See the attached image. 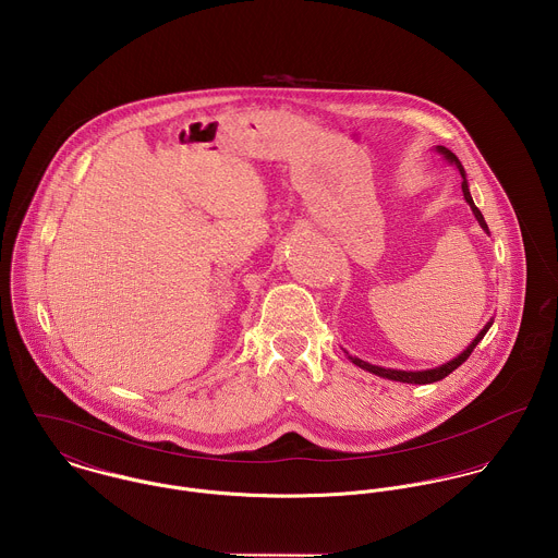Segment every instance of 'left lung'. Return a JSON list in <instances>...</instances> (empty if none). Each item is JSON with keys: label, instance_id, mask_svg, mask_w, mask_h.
Here are the masks:
<instances>
[{"label": "left lung", "instance_id": "8db88e82", "mask_svg": "<svg viewBox=\"0 0 558 558\" xmlns=\"http://www.w3.org/2000/svg\"><path fill=\"white\" fill-rule=\"evenodd\" d=\"M436 151L449 162V165H453L456 169H458V173H460V178H462V194H464V201L469 203V207H471V211H473V216H475V220L480 222V227L490 235V231H488V225H486V220H484V216H482V211L477 209V205L473 203V196H471V192H469V182H466V171H464V167L460 165V160L456 158V154L453 151H449L447 147H442V145H436ZM493 323H495V318H490L486 325H484V329L475 336V340L458 355V357H453L451 362H447V364H442V366H438V368H430V371H393V368H380V366H372L368 362H364V360H360V357H353V355H349L347 351V355H349V360L355 364V366H360L362 371L372 372V374H376V376H383V378H389V380H400V383H415V385H428V383H436V380H440V378H445L447 374H451V372L456 371L458 366H462L466 360H469V355L473 353V349L482 342V338L488 333V329L493 327Z\"/></svg>", "mask_w": 558, "mask_h": 558}]
</instances>
